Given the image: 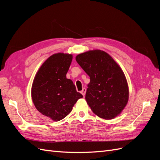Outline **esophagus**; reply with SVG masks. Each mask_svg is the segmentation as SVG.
I'll list each match as a JSON object with an SVG mask.
<instances>
[{"mask_svg":"<svg viewBox=\"0 0 160 160\" xmlns=\"http://www.w3.org/2000/svg\"><path fill=\"white\" fill-rule=\"evenodd\" d=\"M85 93H86V89L85 88H83V89H82V91H81V93L83 95V96L85 95Z\"/></svg>","mask_w":160,"mask_h":160,"instance_id":"1","label":"esophagus"}]
</instances>
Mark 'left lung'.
Returning <instances> with one entry per match:
<instances>
[{
	"label": "left lung",
	"mask_w": 160,
	"mask_h": 160,
	"mask_svg": "<svg viewBox=\"0 0 160 160\" xmlns=\"http://www.w3.org/2000/svg\"><path fill=\"white\" fill-rule=\"evenodd\" d=\"M75 59L90 77L85 99L93 112L105 119L117 117L129 99L127 79L121 67L101 50L81 53Z\"/></svg>",
	"instance_id": "1"
}]
</instances>
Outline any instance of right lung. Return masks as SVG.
Wrapping results in <instances>:
<instances>
[{"label":"right lung","instance_id":"add662e5","mask_svg":"<svg viewBox=\"0 0 160 160\" xmlns=\"http://www.w3.org/2000/svg\"><path fill=\"white\" fill-rule=\"evenodd\" d=\"M71 54L59 52L43 62L33 80L32 102L43 115L58 122L65 118L79 99L83 98L71 79H67Z\"/></svg>","mask_w":160,"mask_h":160}]
</instances>
